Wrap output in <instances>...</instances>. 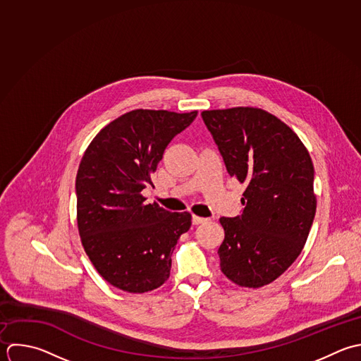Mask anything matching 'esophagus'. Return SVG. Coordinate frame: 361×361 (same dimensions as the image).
<instances>
[{"label":"esophagus","mask_w":361,"mask_h":361,"mask_svg":"<svg viewBox=\"0 0 361 361\" xmlns=\"http://www.w3.org/2000/svg\"><path fill=\"white\" fill-rule=\"evenodd\" d=\"M208 219L207 218H201V216H197V215H192V224L194 225H201L204 222H207Z\"/></svg>","instance_id":"1"}]
</instances>
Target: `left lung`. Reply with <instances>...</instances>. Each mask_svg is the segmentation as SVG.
<instances>
[{"instance_id": "left-lung-1", "label": "left lung", "mask_w": 361, "mask_h": 361, "mask_svg": "<svg viewBox=\"0 0 361 361\" xmlns=\"http://www.w3.org/2000/svg\"><path fill=\"white\" fill-rule=\"evenodd\" d=\"M201 115L228 173L246 185L242 214L219 219L221 270L240 287L267 286L297 260L308 239L317 212L311 156L297 133L264 109Z\"/></svg>"}]
</instances>
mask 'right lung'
<instances>
[{"instance_id": "right-lung-1", "label": "right lung", "mask_w": 361, "mask_h": 361, "mask_svg": "<svg viewBox=\"0 0 361 361\" xmlns=\"http://www.w3.org/2000/svg\"><path fill=\"white\" fill-rule=\"evenodd\" d=\"M197 114L126 112L84 152L75 177L78 233L99 276L122 291L147 293L170 277L171 255L191 214L147 204L142 191L154 187L152 174L167 145Z\"/></svg>"}]
</instances>
